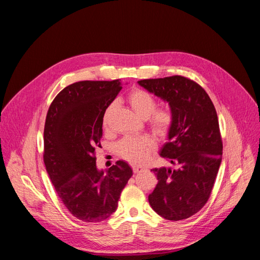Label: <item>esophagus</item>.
Returning <instances> with one entry per match:
<instances>
[{
	"label": "esophagus",
	"instance_id": "obj_1",
	"mask_svg": "<svg viewBox=\"0 0 260 260\" xmlns=\"http://www.w3.org/2000/svg\"><path fill=\"white\" fill-rule=\"evenodd\" d=\"M132 170H133V172H135V174H139L140 171L143 170V168L140 167V166H132Z\"/></svg>",
	"mask_w": 260,
	"mask_h": 260
}]
</instances>
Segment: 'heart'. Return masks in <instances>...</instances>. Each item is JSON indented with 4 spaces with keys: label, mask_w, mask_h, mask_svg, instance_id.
I'll return each mask as SVG.
<instances>
[{
    "label": "heart",
    "mask_w": 260,
    "mask_h": 260,
    "mask_svg": "<svg viewBox=\"0 0 260 260\" xmlns=\"http://www.w3.org/2000/svg\"><path fill=\"white\" fill-rule=\"evenodd\" d=\"M128 101L131 107L140 117L149 118L151 128L160 136L167 135L174 123V115L167 108H157L155 98L142 89L132 90ZM117 107V102H112L103 114V127L107 129L111 123V118ZM156 148L155 141L147 136L142 137H125L117 145V151L123 159L132 164L145 162L149 155Z\"/></svg>",
    "instance_id": "1"
}]
</instances>
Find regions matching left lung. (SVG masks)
<instances>
[{
  "mask_svg": "<svg viewBox=\"0 0 260 260\" xmlns=\"http://www.w3.org/2000/svg\"><path fill=\"white\" fill-rule=\"evenodd\" d=\"M169 103L174 123L160 156L177 169L155 168L158 183L149 205L167 220L178 221L199 212L210 198L222 157L218 116L206 91L183 76L138 81Z\"/></svg>",
  "mask_w": 260,
  "mask_h": 260,
  "instance_id": "1",
  "label": "left lung"
}]
</instances>
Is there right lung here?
Listing matches in <instances>:
<instances>
[{"instance_id":"right-lung-1","label":"right lung","mask_w":260,"mask_h":260,"mask_svg":"<svg viewBox=\"0 0 260 260\" xmlns=\"http://www.w3.org/2000/svg\"><path fill=\"white\" fill-rule=\"evenodd\" d=\"M121 88L119 80L75 82L55 96L46 115V171L62 204L84 222L104 221L115 212L132 177V169L122 160L106 171L96 168L103 114Z\"/></svg>"}]
</instances>
